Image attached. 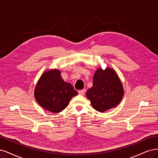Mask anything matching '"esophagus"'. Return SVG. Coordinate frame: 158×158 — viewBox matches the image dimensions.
I'll return each instance as SVG.
<instances>
[{
	"instance_id": "esophagus-1",
	"label": "esophagus",
	"mask_w": 158,
	"mask_h": 158,
	"mask_svg": "<svg viewBox=\"0 0 158 158\" xmlns=\"http://www.w3.org/2000/svg\"><path fill=\"white\" fill-rule=\"evenodd\" d=\"M78 93L80 95H84L85 93V89H82V90H80L78 91Z\"/></svg>"
}]
</instances>
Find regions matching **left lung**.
<instances>
[{
    "instance_id": "8db88e82",
    "label": "left lung",
    "mask_w": 158,
    "mask_h": 158,
    "mask_svg": "<svg viewBox=\"0 0 158 158\" xmlns=\"http://www.w3.org/2000/svg\"><path fill=\"white\" fill-rule=\"evenodd\" d=\"M123 88L118 75L111 68H99L93 77V85L86 91V97L100 112L118 105L123 96Z\"/></svg>"
}]
</instances>
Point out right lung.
Wrapping results in <instances>:
<instances>
[{"instance_id": "add662e5", "label": "right lung", "mask_w": 158, "mask_h": 158, "mask_svg": "<svg viewBox=\"0 0 158 158\" xmlns=\"http://www.w3.org/2000/svg\"><path fill=\"white\" fill-rule=\"evenodd\" d=\"M77 94L73 86L64 82L60 71L56 69L43 73L35 90V98L39 105L52 113L64 110Z\"/></svg>"}]
</instances>
